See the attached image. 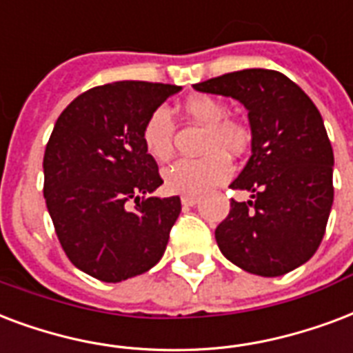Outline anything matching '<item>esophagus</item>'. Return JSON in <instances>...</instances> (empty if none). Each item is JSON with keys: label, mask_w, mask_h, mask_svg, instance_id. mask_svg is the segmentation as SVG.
<instances>
[{"label": "esophagus", "mask_w": 353, "mask_h": 353, "mask_svg": "<svg viewBox=\"0 0 353 353\" xmlns=\"http://www.w3.org/2000/svg\"><path fill=\"white\" fill-rule=\"evenodd\" d=\"M181 203L185 207H192L198 203V196H181Z\"/></svg>", "instance_id": "34e87169"}]
</instances>
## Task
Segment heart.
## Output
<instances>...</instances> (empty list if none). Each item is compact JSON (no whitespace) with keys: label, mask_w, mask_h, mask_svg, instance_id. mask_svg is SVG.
<instances>
[{"label":"heart","mask_w":353,"mask_h":353,"mask_svg":"<svg viewBox=\"0 0 353 353\" xmlns=\"http://www.w3.org/2000/svg\"><path fill=\"white\" fill-rule=\"evenodd\" d=\"M183 111L190 120L205 125L201 142L203 157L177 159L163 170L165 187L174 194L198 196L222 185L231 177L233 166L228 155H242L252 142V131L244 122L230 118L224 101L196 94L183 103ZM142 146L148 155L165 161L174 150V120L165 107L153 109L142 123Z\"/></svg>","instance_id":"obj_1"}]
</instances>
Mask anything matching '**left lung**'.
I'll list each match as a JSON object with an SVG mask.
<instances>
[{
  "label": "left lung",
  "mask_w": 353,
  "mask_h": 353,
  "mask_svg": "<svg viewBox=\"0 0 353 353\" xmlns=\"http://www.w3.org/2000/svg\"><path fill=\"white\" fill-rule=\"evenodd\" d=\"M200 92L239 99L248 109L252 157L214 230L220 252L246 272L276 278L319 250L333 205V148L316 105L276 70L250 68L196 83Z\"/></svg>",
  "instance_id": "left-lung-1"
}]
</instances>
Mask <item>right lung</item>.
<instances>
[{
	"label": "right lung",
	"instance_id": "add662e5",
	"mask_svg": "<svg viewBox=\"0 0 353 353\" xmlns=\"http://www.w3.org/2000/svg\"><path fill=\"white\" fill-rule=\"evenodd\" d=\"M177 90L148 81L90 88L61 112L46 144L44 198L59 242L79 270L99 281L144 274L165 254L181 200L144 198L163 177L141 129Z\"/></svg>",
	"mask_w": 353,
	"mask_h": 353
}]
</instances>
